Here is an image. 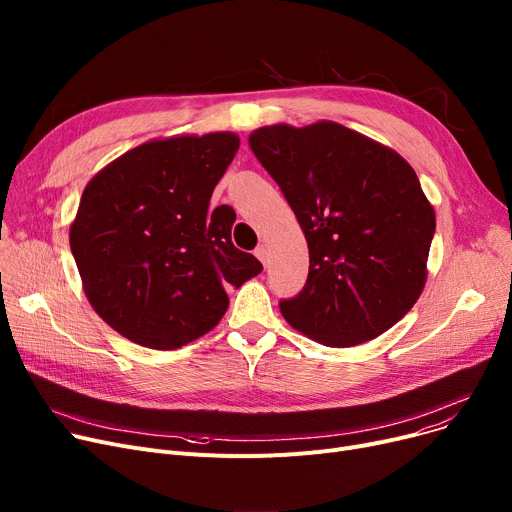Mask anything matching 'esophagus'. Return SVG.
I'll list each match as a JSON object with an SVG mask.
<instances>
[{"label": "esophagus", "mask_w": 512, "mask_h": 512, "mask_svg": "<svg viewBox=\"0 0 512 512\" xmlns=\"http://www.w3.org/2000/svg\"><path fill=\"white\" fill-rule=\"evenodd\" d=\"M255 255H257V259H259L261 263H267V257H270V249H267V245H259V247L255 249Z\"/></svg>", "instance_id": "1"}]
</instances>
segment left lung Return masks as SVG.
Wrapping results in <instances>:
<instances>
[{
    "mask_svg": "<svg viewBox=\"0 0 512 512\" xmlns=\"http://www.w3.org/2000/svg\"><path fill=\"white\" fill-rule=\"evenodd\" d=\"M249 145L309 247L303 290L280 301L284 319L328 346L384 334L419 299L436 232L415 170L396 151L336 122L263 126Z\"/></svg>",
    "mask_w": 512,
    "mask_h": 512,
    "instance_id": "left-lung-1",
    "label": "left lung"
}]
</instances>
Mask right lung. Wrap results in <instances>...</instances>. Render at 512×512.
Returning a JSON list of instances; mask_svg holds the SVG:
<instances>
[{
	"instance_id": "add662e5",
	"label": "right lung",
	"mask_w": 512,
	"mask_h": 512,
	"mask_svg": "<svg viewBox=\"0 0 512 512\" xmlns=\"http://www.w3.org/2000/svg\"><path fill=\"white\" fill-rule=\"evenodd\" d=\"M240 147L232 132L151 141L85 188L70 249L93 309L149 348H178L213 326L263 265L232 245L236 213L209 199Z\"/></svg>"
}]
</instances>
